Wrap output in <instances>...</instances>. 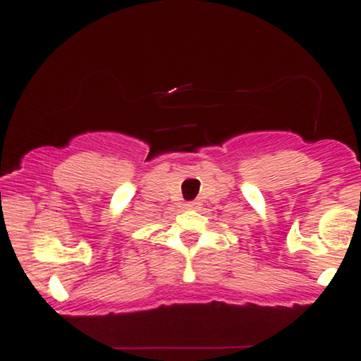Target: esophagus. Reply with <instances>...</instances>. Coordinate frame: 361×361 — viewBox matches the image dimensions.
Wrapping results in <instances>:
<instances>
[{
  "instance_id": "obj_1",
  "label": "esophagus",
  "mask_w": 361,
  "mask_h": 361,
  "mask_svg": "<svg viewBox=\"0 0 361 361\" xmlns=\"http://www.w3.org/2000/svg\"><path fill=\"white\" fill-rule=\"evenodd\" d=\"M185 207L186 209H195V207H197V202H185Z\"/></svg>"
}]
</instances>
